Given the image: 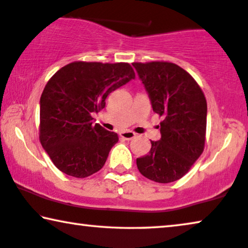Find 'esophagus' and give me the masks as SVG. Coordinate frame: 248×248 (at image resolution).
I'll return each mask as SVG.
<instances>
[{
	"label": "esophagus",
	"mask_w": 248,
	"mask_h": 248,
	"mask_svg": "<svg viewBox=\"0 0 248 248\" xmlns=\"http://www.w3.org/2000/svg\"><path fill=\"white\" fill-rule=\"evenodd\" d=\"M120 136L126 140H131L136 137V134L133 133V131H130V130H127V131H122V133H120Z\"/></svg>",
	"instance_id": "1"
}]
</instances>
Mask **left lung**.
I'll return each instance as SVG.
<instances>
[{
	"label": "left lung",
	"mask_w": 248,
	"mask_h": 248,
	"mask_svg": "<svg viewBox=\"0 0 248 248\" xmlns=\"http://www.w3.org/2000/svg\"><path fill=\"white\" fill-rule=\"evenodd\" d=\"M155 113L162 117L161 140L136 160L140 172L161 184L180 179L204 150L207 105L194 78L171 62L133 63Z\"/></svg>",
	"instance_id": "left-lung-1"
}]
</instances>
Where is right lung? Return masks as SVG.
Listing matches in <instances>:
<instances>
[{
  "instance_id": "obj_1",
  "label": "right lung",
  "mask_w": 248,
  "mask_h": 248,
  "mask_svg": "<svg viewBox=\"0 0 248 248\" xmlns=\"http://www.w3.org/2000/svg\"><path fill=\"white\" fill-rule=\"evenodd\" d=\"M134 78L129 63L78 61L49 79L39 101V140L59 170L85 178L103 168L119 137L94 124L93 114L105 108L111 92Z\"/></svg>"
}]
</instances>
